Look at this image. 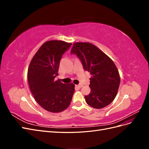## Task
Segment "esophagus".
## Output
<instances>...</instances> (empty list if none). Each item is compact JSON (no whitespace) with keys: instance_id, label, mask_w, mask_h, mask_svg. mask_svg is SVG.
I'll list each match as a JSON object with an SVG mask.
<instances>
[{"instance_id":"34e87169","label":"esophagus","mask_w":149,"mask_h":149,"mask_svg":"<svg viewBox=\"0 0 149 149\" xmlns=\"http://www.w3.org/2000/svg\"><path fill=\"white\" fill-rule=\"evenodd\" d=\"M76 86L77 87V88H82V87L83 86V85L81 83H80V84H79L78 85H76Z\"/></svg>"}]
</instances>
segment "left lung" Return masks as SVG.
<instances>
[{
    "label": "left lung",
    "mask_w": 149,
    "mask_h": 149,
    "mask_svg": "<svg viewBox=\"0 0 149 149\" xmlns=\"http://www.w3.org/2000/svg\"><path fill=\"white\" fill-rule=\"evenodd\" d=\"M71 54H74L83 68L91 74V92L85 96L90 106L101 109L114 101L120 84L119 71L114 62L101 49L89 43L73 44Z\"/></svg>",
    "instance_id": "left-lung-1"
}]
</instances>
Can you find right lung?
<instances>
[{
	"instance_id": "add662e5",
	"label": "right lung",
	"mask_w": 149,
	"mask_h": 149,
	"mask_svg": "<svg viewBox=\"0 0 149 149\" xmlns=\"http://www.w3.org/2000/svg\"><path fill=\"white\" fill-rule=\"evenodd\" d=\"M71 45V43L58 40L47 42L30 63L27 76L30 91L39 105L48 111L65 110L73 97L74 85L55 79L58 75L61 58Z\"/></svg>"
}]
</instances>
